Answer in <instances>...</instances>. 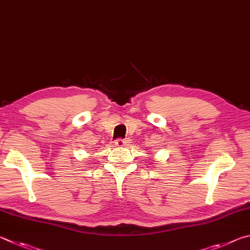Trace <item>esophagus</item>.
<instances>
[{
	"label": "esophagus",
	"instance_id": "34e87169",
	"mask_svg": "<svg viewBox=\"0 0 250 250\" xmlns=\"http://www.w3.org/2000/svg\"><path fill=\"white\" fill-rule=\"evenodd\" d=\"M128 143H129L128 138H125V139H116V141H115V146H117V147L127 146Z\"/></svg>",
	"mask_w": 250,
	"mask_h": 250
}]
</instances>
